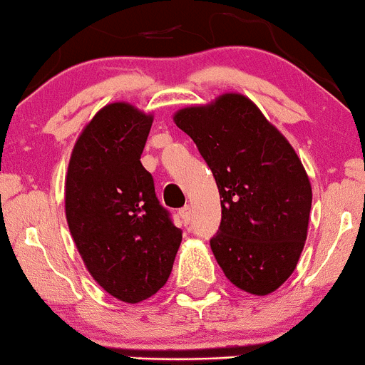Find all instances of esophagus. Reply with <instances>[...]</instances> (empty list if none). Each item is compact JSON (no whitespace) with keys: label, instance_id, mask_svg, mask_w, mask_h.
Segmentation results:
<instances>
[{"label":"esophagus","instance_id":"obj_1","mask_svg":"<svg viewBox=\"0 0 365 365\" xmlns=\"http://www.w3.org/2000/svg\"><path fill=\"white\" fill-rule=\"evenodd\" d=\"M179 215H181L184 225H190L191 221V207L190 205H184L181 210H179Z\"/></svg>","mask_w":365,"mask_h":365}]
</instances>
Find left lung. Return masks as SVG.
Masks as SVG:
<instances>
[{
	"label": "left lung",
	"instance_id": "1",
	"mask_svg": "<svg viewBox=\"0 0 365 365\" xmlns=\"http://www.w3.org/2000/svg\"><path fill=\"white\" fill-rule=\"evenodd\" d=\"M174 121L197 144L222 198L210 240L217 264L242 291H277L292 275L308 235L312 184L299 156L242 93L179 109Z\"/></svg>",
	"mask_w": 365,
	"mask_h": 365
}]
</instances>
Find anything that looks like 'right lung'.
Returning <instances> with one entry per match:
<instances>
[{
	"instance_id": "1",
	"label": "right lung",
	"mask_w": 365,
	"mask_h": 365,
	"mask_svg": "<svg viewBox=\"0 0 365 365\" xmlns=\"http://www.w3.org/2000/svg\"><path fill=\"white\" fill-rule=\"evenodd\" d=\"M151 123L128 103L104 106L66 174V219L81 259L106 292L132 304L165 285L182 240L140 163Z\"/></svg>"
}]
</instances>
